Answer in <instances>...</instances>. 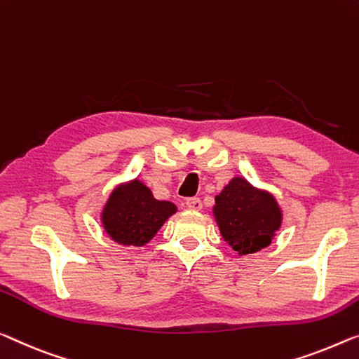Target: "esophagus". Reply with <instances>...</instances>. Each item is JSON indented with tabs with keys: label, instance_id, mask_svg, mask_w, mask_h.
<instances>
[{
	"label": "esophagus",
	"instance_id": "34e87169",
	"mask_svg": "<svg viewBox=\"0 0 359 359\" xmlns=\"http://www.w3.org/2000/svg\"><path fill=\"white\" fill-rule=\"evenodd\" d=\"M186 207L189 208V210H201L202 208V202H201V198L198 197H191V198H187L186 201Z\"/></svg>",
	"mask_w": 359,
	"mask_h": 359
}]
</instances>
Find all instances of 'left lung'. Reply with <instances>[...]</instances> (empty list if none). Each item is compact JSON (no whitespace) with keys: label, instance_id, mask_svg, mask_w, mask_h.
I'll use <instances>...</instances> for the list:
<instances>
[{"label":"left lung","instance_id":"left-lung-1","mask_svg":"<svg viewBox=\"0 0 359 359\" xmlns=\"http://www.w3.org/2000/svg\"><path fill=\"white\" fill-rule=\"evenodd\" d=\"M213 217L224 242L239 255L268 247L283 224L276 197L242 176H234L215 197Z\"/></svg>","mask_w":359,"mask_h":359}]
</instances>
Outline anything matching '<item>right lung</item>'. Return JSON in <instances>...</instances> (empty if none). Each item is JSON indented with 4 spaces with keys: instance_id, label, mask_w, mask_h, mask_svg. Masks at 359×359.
I'll use <instances>...</instances> for the list:
<instances>
[{
    "instance_id": "1",
    "label": "right lung",
    "mask_w": 359,
    "mask_h": 359,
    "mask_svg": "<svg viewBox=\"0 0 359 359\" xmlns=\"http://www.w3.org/2000/svg\"><path fill=\"white\" fill-rule=\"evenodd\" d=\"M176 210L173 202L157 201L151 189L136 178L110 192L101 212V223L106 234L117 244L142 247Z\"/></svg>"
}]
</instances>
